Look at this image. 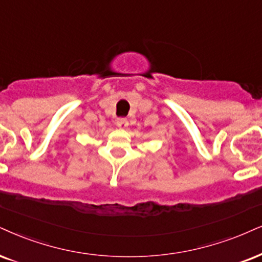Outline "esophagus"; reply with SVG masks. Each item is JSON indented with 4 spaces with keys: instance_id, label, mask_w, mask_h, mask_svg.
Listing matches in <instances>:
<instances>
[{
    "instance_id": "obj_1",
    "label": "esophagus",
    "mask_w": 262,
    "mask_h": 262,
    "mask_svg": "<svg viewBox=\"0 0 262 262\" xmlns=\"http://www.w3.org/2000/svg\"><path fill=\"white\" fill-rule=\"evenodd\" d=\"M116 125H118L120 128L127 127V126H128L127 119H126V118H118V119H116Z\"/></svg>"
}]
</instances>
